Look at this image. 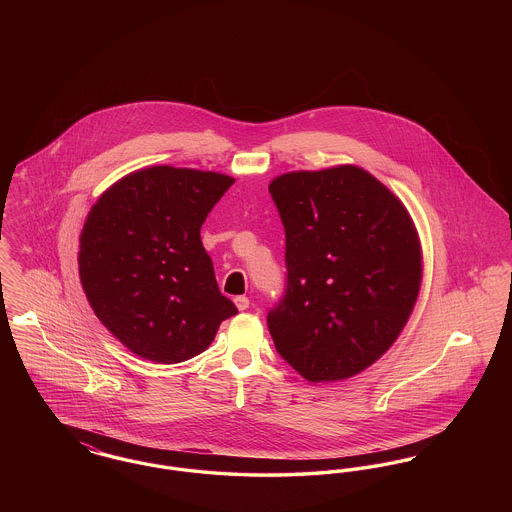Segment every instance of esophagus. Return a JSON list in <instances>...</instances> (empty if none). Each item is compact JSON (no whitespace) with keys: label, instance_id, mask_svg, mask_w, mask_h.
Here are the masks:
<instances>
[{"label":"esophagus","instance_id":"obj_1","mask_svg":"<svg viewBox=\"0 0 512 512\" xmlns=\"http://www.w3.org/2000/svg\"><path fill=\"white\" fill-rule=\"evenodd\" d=\"M234 303H236V307H238L240 311H245V309H249V299H247L245 295H238V297L234 299Z\"/></svg>","mask_w":512,"mask_h":512}]
</instances>
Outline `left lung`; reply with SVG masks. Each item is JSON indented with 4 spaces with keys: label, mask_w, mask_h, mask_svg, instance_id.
<instances>
[{
    "label": "left lung",
    "mask_w": 512,
    "mask_h": 512,
    "mask_svg": "<svg viewBox=\"0 0 512 512\" xmlns=\"http://www.w3.org/2000/svg\"><path fill=\"white\" fill-rule=\"evenodd\" d=\"M288 284L268 311L280 357L305 380L336 382L376 363L413 313L422 249L405 205L355 165L276 176Z\"/></svg>",
    "instance_id": "obj_1"
}]
</instances>
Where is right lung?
<instances>
[{
	"label": "right lung",
	"instance_id": "add662e5",
	"mask_svg": "<svg viewBox=\"0 0 512 512\" xmlns=\"http://www.w3.org/2000/svg\"><path fill=\"white\" fill-rule=\"evenodd\" d=\"M232 184L219 172L147 167L115 182L88 213L82 288L101 324L142 359L188 361L238 313L199 234Z\"/></svg>",
	"mask_w": 512,
	"mask_h": 512
}]
</instances>
